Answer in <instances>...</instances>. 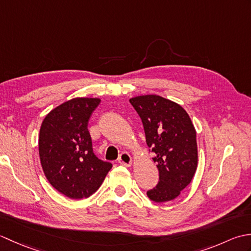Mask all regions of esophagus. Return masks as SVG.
<instances>
[{"instance_id": "obj_1", "label": "esophagus", "mask_w": 251, "mask_h": 251, "mask_svg": "<svg viewBox=\"0 0 251 251\" xmlns=\"http://www.w3.org/2000/svg\"><path fill=\"white\" fill-rule=\"evenodd\" d=\"M117 161H119L120 164L124 165V166H130L132 163L131 156L129 155V153H127V152L121 153V155L119 156V159H117Z\"/></svg>"}]
</instances>
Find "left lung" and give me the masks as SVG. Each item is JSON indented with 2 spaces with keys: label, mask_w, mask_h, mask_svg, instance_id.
Listing matches in <instances>:
<instances>
[{
  "label": "left lung",
  "mask_w": 251,
  "mask_h": 251,
  "mask_svg": "<svg viewBox=\"0 0 251 251\" xmlns=\"http://www.w3.org/2000/svg\"><path fill=\"white\" fill-rule=\"evenodd\" d=\"M129 102L140 116L147 145L157 163L159 181L147 195L155 202L173 201L190 184L197 168L193 123L182 106L161 96H138Z\"/></svg>",
  "instance_id": "obj_1"
}]
</instances>
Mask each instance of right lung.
Segmentation results:
<instances>
[{
	"instance_id": "add662e5",
	"label": "right lung",
	"mask_w": 251,
	"mask_h": 251,
	"mask_svg": "<svg viewBox=\"0 0 251 251\" xmlns=\"http://www.w3.org/2000/svg\"><path fill=\"white\" fill-rule=\"evenodd\" d=\"M98 98H74L51 110L39 137L41 165L47 180L69 199H86L102 184L112 164L93 152L88 121Z\"/></svg>"
}]
</instances>
